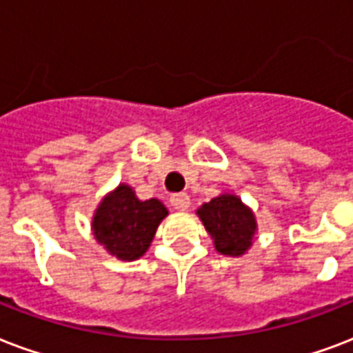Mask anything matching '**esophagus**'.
<instances>
[{"mask_svg":"<svg viewBox=\"0 0 353 353\" xmlns=\"http://www.w3.org/2000/svg\"><path fill=\"white\" fill-rule=\"evenodd\" d=\"M172 207L176 209V211H187L188 205H190V198L185 192H179V194H172L170 198Z\"/></svg>","mask_w":353,"mask_h":353,"instance_id":"esophagus-1","label":"esophagus"}]
</instances>
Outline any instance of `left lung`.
<instances>
[{
  "label": "left lung",
  "instance_id": "obj_1",
  "mask_svg": "<svg viewBox=\"0 0 353 353\" xmlns=\"http://www.w3.org/2000/svg\"><path fill=\"white\" fill-rule=\"evenodd\" d=\"M216 252L241 257L254 246L257 219L254 211L233 192H222L196 211Z\"/></svg>",
  "mask_w": 353,
  "mask_h": 353
}]
</instances>
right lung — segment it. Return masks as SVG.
<instances>
[{"mask_svg": "<svg viewBox=\"0 0 353 353\" xmlns=\"http://www.w3.org/2000/svg\"><path fill=\"white\" fill-rule=\"evenodd\" d=\"M168 209L157 198L139 200L134 188L120 183L103 196L92 216V235L120 261H134L146 254Z\"/></svg>", "mask_w": 353, "mask_h": 353, "instance_id": "1", "label": "right lung"}]
</instances>
